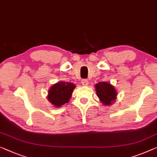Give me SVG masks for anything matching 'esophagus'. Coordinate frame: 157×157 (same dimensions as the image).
Returning <instances> with one entry per match:
<instances>
[{
    "mask_svg": "<svg viewBox=\"0 0 157 157\" xmlns=\"http://www.w3.org/2000/svg\"><path fill=\"white\" fill-rule=\"evenodd\" d=\"M81 83H82V85H83L85 86L87 85H88V80H87V79H84L81 81Z\"/></svg>",
    "mask_w": 157,
    "mask_h": 157,
    "instance_id": "obj_1",
    "label": "esophagus"
}]
</instances>
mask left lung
I'll list each match as a JSON object with an SVG mask.
<instances>
[{"mask_svg": "<svg viewBox=\"0 0 157 157\" xmlns=\"http://www.w3.org/2000/svg\"><path fill=\"white\" fill-rule=\"evenodd\" d=\"M96 92L100 101L105 106H110L116 99L117 92L113 85L106 82H99L95 85Z\"/></svg>", "mask_w": 157, "mask_h": 157, "instance_id": "obj_1", "label": "left lung"}]
</instances>
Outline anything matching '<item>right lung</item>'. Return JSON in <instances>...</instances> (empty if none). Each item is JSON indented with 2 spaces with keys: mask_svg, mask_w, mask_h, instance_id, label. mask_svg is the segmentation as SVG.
I'll return each mask as SVG.
<instances>
[{
  "mask_svg": "<svg viewBox=\"0 0 157 157\" xmlns=\"http://www.w3.org/2000/svg\"><path fill=\"white\" fill-rule=\"evenodd\" d=\"M75 85L73 83L59 82L53 85L48 90V100L56 108L68 103Z\"/></svg>",
  "mask_w": 157,
  "mask_h": 157,
  "instance_id": "right-lung-1",
  "label": "right lung"
}]
</instances>
